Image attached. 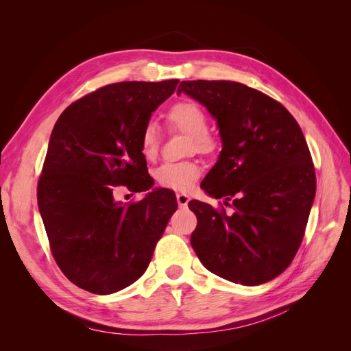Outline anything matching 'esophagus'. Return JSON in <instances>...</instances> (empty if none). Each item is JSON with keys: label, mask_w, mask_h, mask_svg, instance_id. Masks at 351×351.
Listing matches in <instances>:
<instances>
[{"label": "esophagus", "mask_w": 351, "mask_h": 351, "mask_svg": "<svg viewBox=\"0 0 351 351\" xmlns=\"http://www.w3.org/2000/svg\"><path fill=\"white\" fill-rule=\"evenodd\" d=\"M176 199H177L178 206H182V208L187 206L189 200H190V197H189L186 193H177V195H176Z\"/></svg>", "instance_id": "1"}]
</instances>
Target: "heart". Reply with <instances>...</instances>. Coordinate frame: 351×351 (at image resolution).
<instances>
[{"mask_svg": "<svg viewBox=\"0 0 351 351\" xmlns=\"http://www.w3.org/2000/svg\"><path fill=\"white\" fill-rule=\"evenodd\" d=\"M167 123L169 129L184 133L189 136L186 152H197L202 155H210L218 149V139L209 132V121L205 110L193 101H178L167 112ZM141 152L152 161L156 158L159 149V134L156 125L149 123L143 127L141 133ZM202 174V168L195 161L184 162H167L155 171L158 184L177 190V192H187L193 187L196 180Z\"/></svg>", "mask_w": 351, "mask_h": 351, "instance_id": "obj_1", "label": "heart"}]
</instances>
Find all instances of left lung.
<instances>
[{"mask_svg": "<svg viewBox=\"0 0 351 351\" xmlns=\"http://www.w3.org/2000/svg\"><path fill=\"white\" fill-rule=\"evenodd\" d=\"M177 92L217 119L222 151L200 187L232 209L190 200L197 218L192 247L221 278L268 282L294 259L315 199V167L300 125L282 104L243 83L187 80Z\"/></svg>", "mask_w": 351, "mask_h": 351, "instance_id": "left-lung-1", "label": "left lung"}]
</instances>
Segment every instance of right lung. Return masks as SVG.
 <instances>
[{"label": "right lung", "mask_w": 351, "mask_h": 351, "mask_svg": "<svg viewBox=\"0 0 351 351\" xmlns=\"http://www.w3.org/2000/svg\"><path fill=\"white\" fill-rule=\"evenodd\" d=\"M177 83L107 84L70 104L51 133L38 205L52 256L83 290L111 294L141 278L177 209L167 189L124 205L114 199L115 187H152L141 133Z\"/></svg>", "instance_id": "right-lung-1"}]
</instances>
